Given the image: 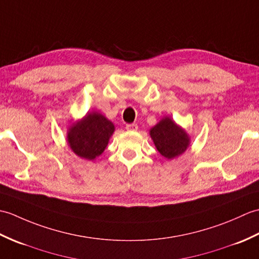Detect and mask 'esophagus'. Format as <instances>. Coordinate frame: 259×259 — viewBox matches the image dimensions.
Returning <instances> with one entry per match:
<instances>
[{
    "label": "esophagus",
    "instance_id": "esophagus-1",
    "mask_svg": "<svg viewBox=\"0 0 259 259\" xmlns=\"http://www.w3.org/2000/svg\"><path fill=\"white\" fill-rule=\"evenodd\" d=\"M137 128H139L137 124H127V125H126V130H127V131H137Z\"/></svg>",
    "mask_w": 259,
    "mask_h": 259
}]
</instances>
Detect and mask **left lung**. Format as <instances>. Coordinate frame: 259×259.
<instances>
[{
	"label": "left lung",
	"mask_w": 259,
	"mask_h": 259,
	"mask_svg": "<svg viewBox=\"0 0 259 259\" xmlns=\"http://www.w3.org/2000/svg\"><path fill=\"white\" fill-rule=\"evenodd\" d=\"M152 140L162 156L171 159L186 151L191 139L173 119L165 116L149 131Z\"/></svg>",
	"instance_id": "left-lung-1"
}]
</instances>
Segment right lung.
Returning <instances> with one entry per match:
<instances>
[{
	"mask_svg": "<svg viewBox=\"0 0 259 259\" xmlns=\"http://www.w3.org/2000/svg\"><path fill=\"white\" fill-rule=\"evenodd\" d=\"M114 131V124L104 115L91 112L68 127L67 143L77 156L93 160L104 152Z\"/></svg>",
	"mask_w": 259,
	"mask_h": 259,
	"instance_id": "add662e5",
	"label": "right lung"
}]
</instances>
